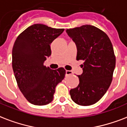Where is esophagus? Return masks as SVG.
Listing matches in <instances>:
<instances>
[{"label": "esophagus", "instance_id": "34e87169", "mask_svg": "<svg viewBox=\"0 0 127 127\" xmlns=\"http://www.w3.org/2000/svg\"><path fill=\"white\" fill-rule=\"evenodd\" d=\"M72 73H73L71 71H69V70L65 71V75H71Z\"/></svg>", "mask_w": 127, "mask_h": 127}]
</instances>
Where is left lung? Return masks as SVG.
Instances as JSON below:
<instances>
[{"instance_id": "1", "label": "left lung", "mask_w": 127, "mask_h": 127, "mask_svg": "<svg viewBox=\"0 0 127 127\" xmlns=\"http://www.w3.org/2000/svg\"><path fill=\"white\" fill-rule=\"evenodd\" d=\"M66 32L77 46L76 60L84 61L83 73L77 75L79 85L69 91L71 98L79 105H91L111 83L116 63L113 45L107 35L94 26L83 25Z\"/></svg>"}]
</instances>
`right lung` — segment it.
Masks as SVG:
<instances>
[{"mask_svg":"<svg viewBox=\"0 0 127 127\" xmlns=\"http://www.w3.org/2000/svg\"><path fill=\"white\" fill-rule=\"evenodd\" d=\"M64 31L36 24L22 32L14 44L12 65L16 80L24 96L33 105L52 102L56 87L64 79V68L54 70L44 65L52 54L50 44Z\"/></svg>","mask_w":127,"mask_h":127,"instance_id":"1","label":"right lung"}]
</instances>
